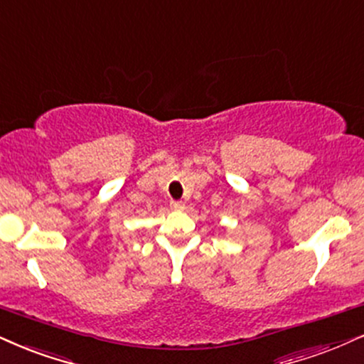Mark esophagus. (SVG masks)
Here are the masks:
<instances>
[{
	"instance_id": "34e87169",
	"label": "esophagus",
	"mask_w": 364,
	"mask_h": 364,
	"mask_svg": "<svg viewBox=\"0 0 364 364\" xmlns=\"http://www.w3.org/2000/svg\"><path fill=\"white\" fill-rule=\"evenodd\" d=\"M170 208H172L173 210H182L183 208H186V204H183L182 200H172V203H170Z\"/></svg>"
}]
</instances>
